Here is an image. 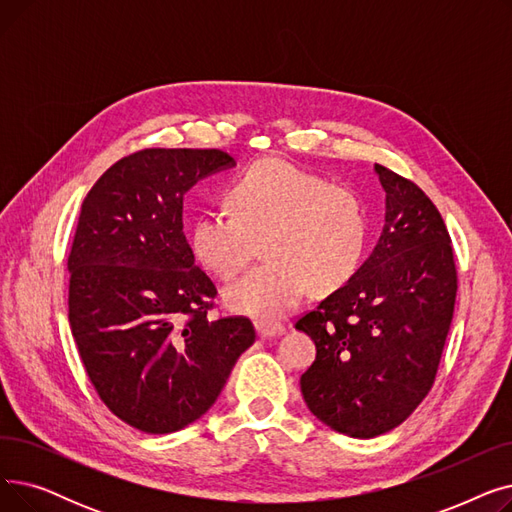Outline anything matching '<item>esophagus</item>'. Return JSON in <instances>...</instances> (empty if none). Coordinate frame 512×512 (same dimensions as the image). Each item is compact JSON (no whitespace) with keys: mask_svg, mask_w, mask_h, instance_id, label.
I'll use <instances>...</instances> for the list:
<instances>
[{"mask_svg":"<svg viewBox=\"0 0 512 512\" xmlns=\"http://www.w3.org/2000/svg\"><path fill=\"white\" fill-rule=\"evenodd\" d=\"M255 328L261 338H272V336H278L284 332V326L274 324V321H257Z\"/></svg>","mask_w":512,"mask_h":512,"instance_id":"obj_1","label":"esophagus"}]
</instances>
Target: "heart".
Returning a JSON list of instances; mask_svg holds the SVG:
<instances>
[{"label": "heart", "instance_id": "b5f03b06", "mask_svg": "<svg viewBox=\"0 0 512 512\" xmlns=\"http://www.w3.org/2000/svg\"><path fill=\"white\" fill-rule=\"evenodd\" d=\"M230 213H199L191 249L207 272L236 278L261 247L265 263L224 294L226 307L272 321L309 290L328 297L357 274L367 242V211L353 188L328 184L280 159H261L228 186Z\"/></svg>", "mask_w": 512, "mask_h": 512}]
</instances>
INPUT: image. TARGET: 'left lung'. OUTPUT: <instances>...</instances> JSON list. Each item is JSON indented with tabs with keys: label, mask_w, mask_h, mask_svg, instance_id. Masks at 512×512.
<instances>
[{
	"label": "left lung",
	"mask_w": 512,
	"mask_h": 512,
	"mask_svg": "<svg viewBox=\"0 0 512 512\" xmlns=\"http://www.w3.org/2000/svg\"><path fill=\"white\" fill-rule=\"evenodd\" d=\"M386 224L353 280L297 321L317 355L301 375L309 411L334 432L375 438L432 390L456 301L450 236L421 188L375 164Z\"/></svg>",
	"instance_id": "obj_1"
}]
</instances>
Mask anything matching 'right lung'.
Instances as JSON below:
<instances>
[{
    "label": "right lung",
    "instance_id": "add662e5",
    "mask_svg": "<svg viewBox=\"0 0 512 512\" xmlns=\"http://www.w3.org/2000/svg\"><path fill=\"white\" fill-rule=\"evenodd\" d=\"M236 166L220 149H143L89 191L68 255V319L91 384L124 423L172 434L205 415L255 342L249 317L211 319L182 199Z\"/></svg>",
    "mask_w": 512,
    "mask_h": 512
}]
</instances>
